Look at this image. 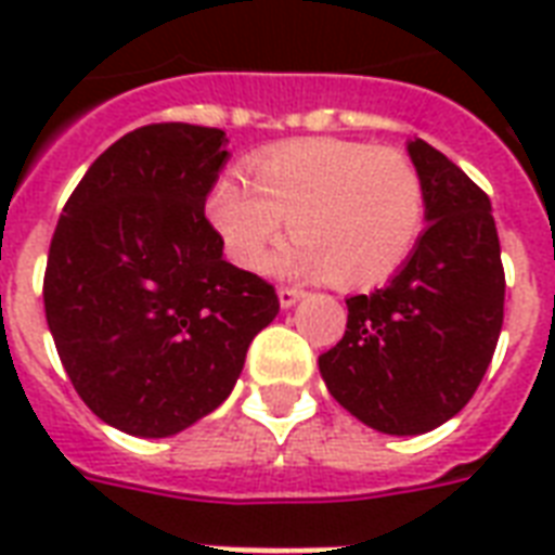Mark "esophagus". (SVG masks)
<instances>
[{
	"label": "esophagus",
	"mask_w": 555,
	"mask_h": 555,
	"mask_svg": "<svg viewBox=\"0 0 555 555\" xmlns=\"http://www.w3.org/2000/svg\"><path fill=\"white\" fill-rule=\"evenodd\" d=\"M278 298H281L283 309H289L304 298V289H298V286H281V289H278Z\"/></svg>",
	"instance_id": "1"
}]
</instances>
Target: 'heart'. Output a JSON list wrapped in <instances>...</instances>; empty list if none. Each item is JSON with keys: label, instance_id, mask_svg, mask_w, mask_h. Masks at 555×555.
Listing matches in <instances>:
<instances>
[{"label": "heart", "instance_id": "obj_1", "mask_svg": "<svg viewBox=\"0 0 555 555\" xmlns=\"http://www.w3.org/2000/svg\"><path fill=\"white\" fill-rule=\"evenodd\" d=\"M248 182L222 176L205 214L231 263L260 269L286 219L283 263L338 286H373L399 272L428 219L423 173L405 153L367 141L300 139L257 153Z\"/></svg>", "mask_w": 555, "mask_h": 555}]
</instances>
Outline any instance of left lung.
Segmentation results:
<instances>
[{"label": "left lung", "instance_id": "8db88e82", "mask_svg": "<svg viewBox=\"0 0 555 555\" xmlns=\"http://www.w3.org/2000/svg\"><path fill=\"white\" fill-rule=\"evenodd\" d=\"M428 229L393 281L347 298V330L318 367L338 405L385 434H425L478 390L504 324V263L489 196L416 139Z\"/></svg>", "mask_w": 555, "mask_h": 555}]
</instances>
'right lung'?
<instances>
[{
  "instance_id": "obj_1",
  "label": "right lung",
  "mask_w": 555,
  "mask_h": 555,
  "mask_svg": "<svg viewBox=\"0 0 555 555\" xmlns=\"http://www.w3.org/2000/svg\"><path fill=\"white\" fill-rule=\"evenodd\" d=\"M225 132L147 124L94 158L63 205L42 278L57 356L89 411L170 437L225 402L272 283L222 257L205 199Z\"/></svg>"
}]
</instances>
